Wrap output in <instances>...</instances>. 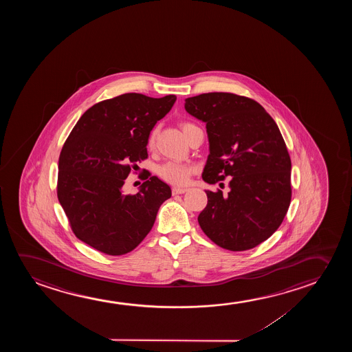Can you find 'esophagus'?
I'll return each instance as SVG.
<instances>
[{
	"label": "esophagus",
	"instance_id": "esophagus-1",
	"mask_svg": "<svg viewBox=\"0 0 352 352\" xmlns=\"http://www.w3.org/2000/svg\"><path fill=\"white\" fill-rule=\"evenodd\" d=\"M188 191V188H172V193L173 195H182V193H185Z\"/></svg>",
	"mask_w": 352,
	"mask_h": 352
}]
</instances>
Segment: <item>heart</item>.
I'll list each match as a JSON object with an SVG mask.
<instances>
[{
	"mask_svg": "<svg viewBox=\"0 0 352 352\" xmlns=\"http://www.w3.org/2000/svg\"><path fill=\"white\" fill-rule=\"evenodd\" d=\"M191 126L193 125L190 124V122H184L183 125H182L184 133ZM155 135H156V131H153L149 137V145L154 144ZM192 172V166L182 164V162H178V161H168L166 164H161L159 169H157L160 178L164 179V182L173 184V185H185V184L188 183Z\"/></svg>",
	"mask_w": 352,
	"mask_h": 352,
	"instance_id": "obj_1",
	"label": "heart"
}]
</instances>
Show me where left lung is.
<instances>
[{
  "mask_svg": "<svg viewBox=\"0 0 352 352\" xmlns=\"http://www.w3.org/2000/svg\"><path fill=\"white\" fill-rule=\"evenodd\" d=\"M185 109L207 127L203 180L230 178L227 195L206 190L198 223L223 249H252L279 228L291 202V159L279 127L260 103L228 92L188 97Z\"/></svg>",
  "mask_w": 352,
  "mask_h": 352,
  "instance_id": "1",
  "label": "left lung"
}]
</instances>
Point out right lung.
I'll use <instances>...</instances> for the list:
<instances>
[{"label":"right lung","instance_id":"right-lung-1","mask_svg":"<svg viewBox=\"0 0 352 352\" xmlns=\"http://www.w3.org/2000/svg\"><path fill=\"white\" fill-rule=\"evenodd\" d=\"M175 100L131 92L80 116L63 144L58 175V202L78 239L107 255H124L153 228L170 188L150 174L135 195L122 186L135 162L148 157L150 132Z\"/></svg>","mask_w":352,"mask_h":352}]
</instances>
